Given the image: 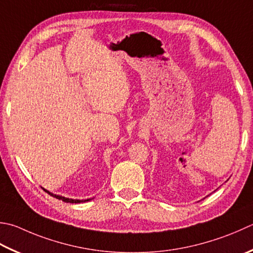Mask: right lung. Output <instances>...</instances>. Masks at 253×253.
I'll return each instance as SVG.
<instances>
[{"mask_svg":"<svg viewBox=\"0 0 253 253\" xmlns=\"http://www.w3.org/2000/svg\"><path fill=\"white\" fill-rule=\"evenodd\" d=\"M43 191L44 192H47L49 195H51V196H53V197H56V199H58V200H61V201H63V202H66V203H83V202H88V201H91L92 199H87V200H72V199H68V197H64V196H60V195H56V194H52V193H50L49 191H47V190H44L43 189Z\"/></svg>","mask_w":253,"mask_h":253,"instance_id":"right-lung-1","label":"right lung"}]
</instances>
